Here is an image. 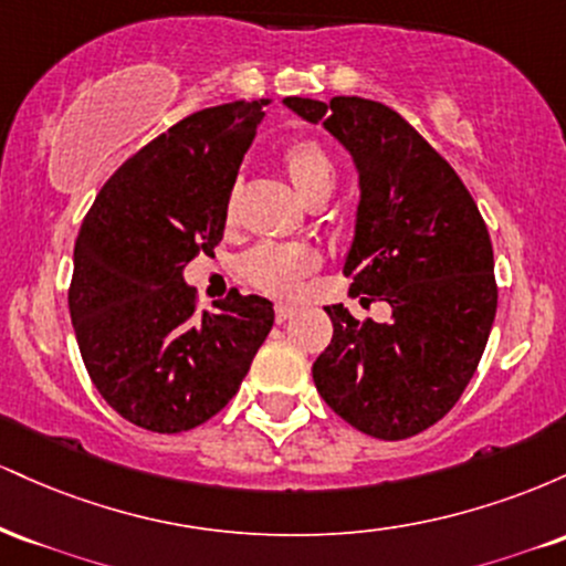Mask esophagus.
<instances>
[{
    "instance_id": "esophagus-1",
    "label": "esophagus",
    "mask_w": 566,
    "mask_h": 566,
    "mask_svg": "<svg viewBox=\"0 0 566 566\" xmlns=\"http://www.w3.org/2000/svg\"><path fill=\"white\" fill-rule=\"evenodd\" d=\"M297 314V308L295 305H290V303H276V322L279 324H284L287 319H292V316Z\"/></svg>"
}]
</instances>
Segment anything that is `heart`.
<instances>
[{"label":"heart","mask_w":566,"mask_h":566,"mask_svg":"<svg viewBox=\"0 0 566 566\" xmlns=\"http://www.w3.org/2000/svg\"><path fill=\"white\" fill-rule=\"evenodd\" d=\"M284 167L290 180L305 199L322 205L333 193L337 170L327 151L314 140H297L284 148ZM237 188L229 193V212L233 210ZM319 265V255L308 244L301 242H263L247 252L244 276L258 290L274 292V295H292L303 284V279L314 274Z\"/></svg>","instance_id":"obj_1"}]
</instances>
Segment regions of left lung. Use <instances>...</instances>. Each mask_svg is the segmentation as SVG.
Wrapping results in <instances>:
<instances>
[{
  "mask_svg": "<svg viewBox=\"0 0 566 566\" xmlns=\"http://www.w3.org/2000/svg\"><path fill=\"white\" fill-rule=\"evenodd\" d=\"M324 125L354 159L361 199L343 274L361 305L386 301L391 322L324 305L333 340L314 361L322 399L382 441L444 418L482 359L497 311L484 218L458 172L394 108L365 97H284Z\"/></svg>",
  "mask_w": 566,
  "mask_h": 566,
  "instance_id": "8db88e82",
  "label": "left lung"
}]
</instances>
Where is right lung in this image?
Returning a JSON list of instances; mask_svg holds the SVG:
<instances>
[{
  "instance_id": "1",
  "label": "right lung",
  "mask_w": 566,
  "mask_h": 566,
  "mask_svg": "<svg viewBox=\"0 0 566 566\" xmlns=\"http://www.w3.org/2000/svg\"><path fill=\"white\" fill-rule=\"evenodd\" d=\"M269 101L205 108L133 154L97 193L74 244L69 311L90 380L129 423L191 431L242 386L274 303L231 292L197 314L184 269L212 255L229 193Z\"/></svg>"
}]
</instances>
